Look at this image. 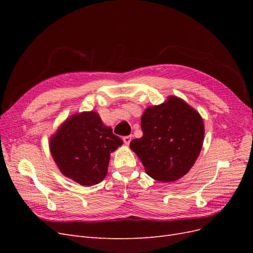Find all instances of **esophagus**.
<instances>
[{
  "label": "esophagus",
  "instance_id": "esophagus-1",
  "mask_svg": "<svg viewBox=\"0 0 253 253\" xmlns=\"http://www.w3.org/2000/svg\"><path fill=\"white\" fill-rule=\"evenodd\" d=\"M131 139H132L131 136H125V137H124V141H125V143H126V145L129 144V142H131Z\"/></svg>",
  "mask_w": 253,
  "mask_h": 253
}]
</instances>
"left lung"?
<instances>
[{"label":"left lung","instance_id":"obj_1","mask_svg":"<svg viewBox=\"0 0 253 253\" xmlns=\"http://www.w3.org/2000/svg\"><path fill=\"white\" fill-rule=\"evenodd\" d=\"M141 129L142 137L132 140L129 148L153 179L177 180L200 156L205 135L203 118L179 97L169 96L164 103L145 109Z\"/></svg>","mask_w":253,"mask_h":253}]
</instances>
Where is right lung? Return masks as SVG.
Instances as JSON below:
<instances>
[{
  "label": "right lung",
  "mask_w": 253,
  "mask_h": 253,
  "mask_svg": "<svg viewBox=\"0 0 253 253\" xmlns=\"http://www.w3.org/2000/svg\"><path fill=\"white\" fill-rule=\"evenodd\" d=\"M122 143L99 114L90 111L66 118L51 135L49 151L65 177L89 187L105 178L111 153Z\"/></svg>",
  "instance_id": "obj_1"
}]
</instances>
